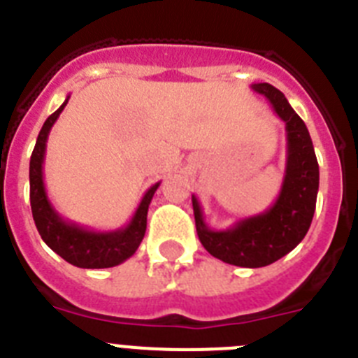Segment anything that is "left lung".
Instances as JSON below:
<instances>
[{"instance_id":"left-lung-1","label":"left lung","mask_w":358,"mask_h":358,"mask_svg":"<svg viewBox=\"0 0 358 358\" xmlns=\"http://www.w3.org/2000/svg\"><path fill=\"white\" fill-rule=\"evenodd\" d=\"M251 90L264 94L281 122H285L287 163L280 195L264 213L240 218L227 229L208 226L195 195H192V204L204 249L229 265L256 268L274 264L305 238L317 201L319 164L308 129L285 94L267 82L251 84Z\"/></svg>"}]
</instances>
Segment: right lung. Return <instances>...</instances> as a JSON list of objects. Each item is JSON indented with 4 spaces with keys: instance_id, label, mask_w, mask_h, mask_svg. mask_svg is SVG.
Returning <instances> with one entry per match:
<instances>
[{
    "instance_id": "right-lung-1",
    "label": "right lung",
    "mask_w": 358,
    "mask_h": 358,
    "mask_svg": "<svg viewBox=\"0 0 358 358\" xmlns=\"http://www.w3.org/2000/svg\"><path fill=\"white\" fill-rule=\"evenodd\" d=\"M69 96L66 98L59 109L44 122L39 136H37L36 148L30 157V204L31 215L36 220L37 231L41 238L52 251L64 258L68 264L80 268H107L123 264L131 258L140 248L141 240L147 231V213L150 201L159 188L161 182L152 185L145 192L140 206L136 208L134 215L129 220L127 226L118 227L113 231H94L90 227L78 226L69 222L53 208L52 201L46 194L44 186L43 164L46 156V141L52 131L53 123L61 116L68 103Z\"/></svg>"
}]
</instances>
